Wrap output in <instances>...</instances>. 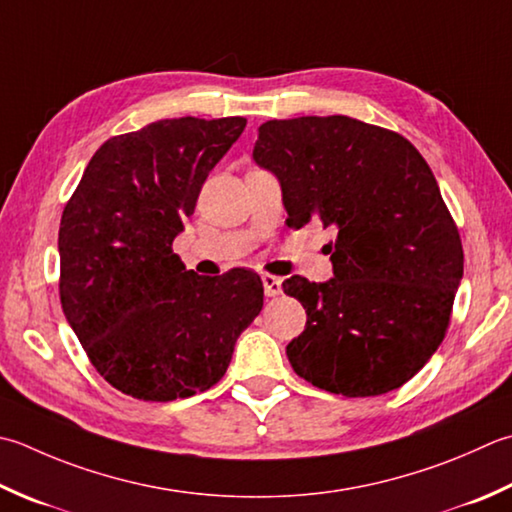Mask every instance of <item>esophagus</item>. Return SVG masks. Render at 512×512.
I'll return each mask as SVG.
<instances>
[{
  "mask_svg": "<svg viewBox=\"0 0 512 512\" xmlns=\"http://www.w3.org/2000/svg\"><path fill=\"white\" fill-rule=\"evenodd\" d=\"M262 282H264V293L268 297H277L279 293H282V279H279V277L264 275Z\"/></svg>",
  "mask_w": 512,
  "mask_h": 512,
  "instance_id": "obj_1",
  "label": "esophagus"
}]
</instances>
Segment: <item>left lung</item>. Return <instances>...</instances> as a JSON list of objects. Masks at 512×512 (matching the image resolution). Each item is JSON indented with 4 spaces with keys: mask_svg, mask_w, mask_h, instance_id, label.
Segmentation results:
<instances>
[{
    "mask_svg": "<svg viewBox=\"0 0 512 512\" xmlns=\"http://www.w3.org/2000/svg\"><path fill=\"white\" fill-rule=\"evenodd\" d=\"M257 166L282 186L288 226H335L333 279L290 277L306 308L286 346L299 377L344 397L384 395L442 344L464 275L457 226L419 150L393 130L346 115L270 119Z\"/></svg>",
    "mask_w": 512,
    "mask_h": 512,
    "instance_id": "1",
    "label": "left lung"
}]
</instances>
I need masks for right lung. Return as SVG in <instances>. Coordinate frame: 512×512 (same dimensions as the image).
Returning a JSON list of instances; mask_svg holds the SVG:
<instances>
[{"label":"right lung","instance_id":"right-lung-1","mask_svg":"<svg viewBox=\"0 0 512 512\" xmlns=\"http://www.w3.org/2000/svg\"><path fill=\"white\" fill-rule=\"evenodd\" d=\"M244 117L159 119L110 137L59 224V297L90 364L144 402L215 386L264 306L257 273L199 277L173 253L210 170Z\"/></svg>","mask_w":512,"mask_h":512}]
</instances>
